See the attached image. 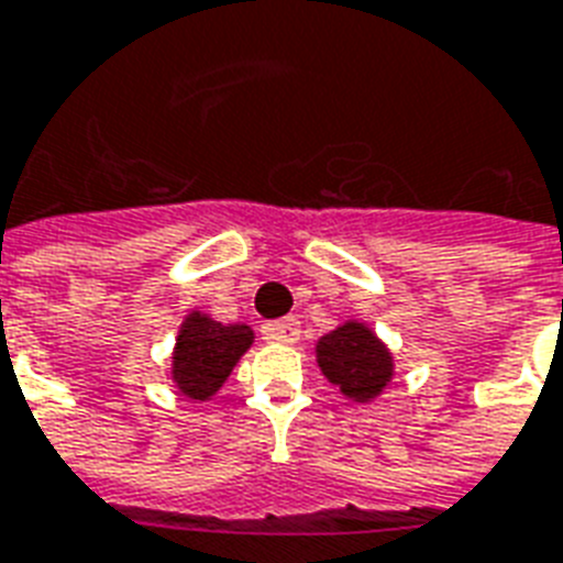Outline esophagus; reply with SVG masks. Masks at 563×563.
<instances>
[{
    "mask_svg": "<svg viewBox=\"0 0 563 563\" xmlns=\"http://www.w3.org/2000/svg\"><path fill=\"white\" fill-rule=\"evenodd\" d=\"M300 328L295 319H283V321H268L263 324V339L265 342H280V345H291L298 342Z\"/></svg>",
    "mask_w": 563,
    "mask_h": 563,
    "instance_id": "obj_1",
    "label": "esophagus"
}]
</instances>
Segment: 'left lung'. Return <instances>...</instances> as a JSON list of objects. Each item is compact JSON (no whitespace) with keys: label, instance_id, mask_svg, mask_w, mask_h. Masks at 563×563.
<instances>
[{"label":"left lung","instance_id":"left-lung-1","mask_svg":"<svg viewBox=\"0 0 563 563\" xmlns=\"http://www.w3.org/2000/svg\"><path fill=\"white\" fill-rule=\"evenodd\" d=\"M321 375L339 386L342 396L372 401L393 380V354L363 321H345L330 330L316 345Z\"/></svg>","mask_w":563,"mask_h":563}]
</instances>
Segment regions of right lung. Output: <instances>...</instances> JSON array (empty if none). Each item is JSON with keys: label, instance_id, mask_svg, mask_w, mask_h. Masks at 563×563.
Wrapping results in <instances>:
<instances>
[{"label": "right lung", "instance_id": "add662e5", "mask_svg": "<svg viewBox=\"0 0 563 563\" xmlns=\"http://www.w3.org/2000/svg\"><path fill=\"white\" fill-rule=\"evenodd\" d=\"M251 345L253 330L247 324H221L203 312H188L170 357V377L183 396L206 401L224 386Z\"/></svg>", "mask_w": 563, "mask_h": 563}]
</instances>
